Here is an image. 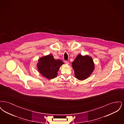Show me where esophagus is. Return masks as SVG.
<instances>
[{"mask_svg":"<svg viewBox=\"0 0 124 124\" xmlns=\"http://www.w3.org/2000/svg\"><path fill=\"white\" fill-rule=\"evenodd\" d=\"M65 63L66 64H67V65H68L69 64V62L68 61H65Z\"/></svg>","mask_w":124,"mask_h":124,"instance_id":"1","label":"esophagus"}]
</instances>
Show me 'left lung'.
Segmentation results:
<instances>
[{
    "label": "left lung",
    "mask_w": 124,
    "mask_h": 124,
    "mask_svg": "<svg viewBox=\"0 0 124 124\" xmlns=\"http://www.w3.org/2000/svg\"><path fill=\"white\" fill-rule=\"evenodd\" d=\"M72 67L75 77L79 80H84L93 73L95 69V64L90 56H83L79 54L72 62Z\"/></svg>",
    "instance_id": "left-lung-1"
}]
</instances>
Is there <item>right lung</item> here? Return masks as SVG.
Returning a JSON list of instances; mask_svg holds the SVG:
<instances>
[{"label":"right lung","mask_w":124,"mask_h":124,"mask_svg":"<svg viewBox=\"0 0 124 124\" xmlns=\"http://www.w3.org/2000/svg\"><path fill=\"white\" fill-rule=\"evenodd\" d=\"M63 64L62 60L54 59L53 55L50 54L38 59L37 67L43 77L50 80L57 77L58 71Z\"/></svg>","instance_id":"right-lung-1"}]
</instances>
